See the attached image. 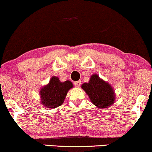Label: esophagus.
Returning a JSON list of instances; mask_svg holds the SVG:
<instances>
[{"label":"esophagus","instance_id":"esophagus-1","mask_svg":"<svg viewBox=\"0 0 152 152\" xmlns=\"http://www.w3.org/2000/svg\"><path fill=\"white\" fill-rule=\"evenodd\" d=\"M80 83H81V82H80V80H78V81H75L74 82V86H76V87L78 88V87H80Z\"/></svg>","mask_w":152,"mask_h":152}]
</instances>
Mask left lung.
<instances>
[{
	"mask_svg": "<svg viewBox=\"0 0 152 152\" xmlns=\"http://www.w3.org/2000/svg\"><path fill=\"white\" fill-rule=\"evenodd\" d=\"M81 88L88 95L91 102L99 109L109 108L116 99L112 86L96 74L90 76L89 82L83 83Z\"/></svg>",
	"mask_w": 152,
	"mask_h": 152,
	"instance_id": "left-lung-1",
	"label": "left lung"
}]
</instances>
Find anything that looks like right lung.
I'll use <instances>...</instances> for the list:
<instances>
[{
    "label": "right lung",
    "instance_id": "1",
    "mask_svg": "<svg viewBox=\"0 0 152 152\" xmlns=\"http://www.w3.org/2000/svg\"><path fill=\"white\" fill-rule=\"evenodd\" d=\"M74 85L70 80L61 82L57 76H53L47 85L40 90L41 104L46 108L54 109L61 106L66 98L67 93Z\"/></svg>",
    "mask_w": 152,
    "mask_h": 152
}]
</instances>
